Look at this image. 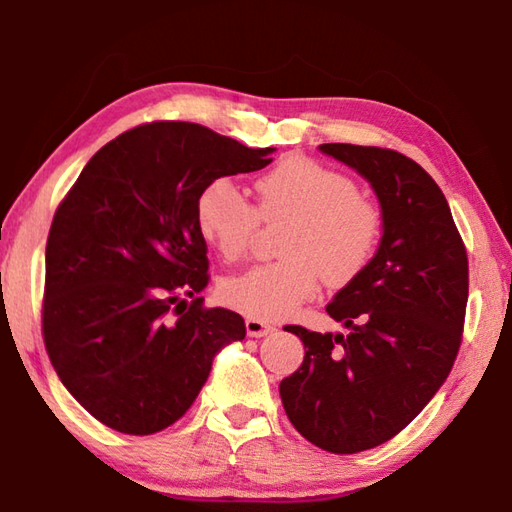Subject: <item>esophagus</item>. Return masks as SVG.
Masks as SVG:
<instances>
[{
    "mask_svg": "<svg viewBox=\"0 0 512 512\" xmlns=\"http://www.w3.org/2000/svg\"><path fill=\"white\" fill-rule=\"evenodd\" d=\"M273 329H275V325L266 323V320H259V318H246V332H248V336H255V339H259V336L271 334Z\"/></svg>",
    "mask_w": 512,
    "mask_h": 512,
    "instance_id": "obj_1",
    "label": "esophagus"
}]
</instances>
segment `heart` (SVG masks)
<instances>
[{
    "label": "heart",
    "instance_id": "b5f03b06",
    "mask_svg": "<svg viewBox=\"0 0 512 512\" xmlns=\"http://www.w3.org/2000/svg\"><path fill=\"white\" fill-rule=\"evenodd\" d=\"M250 205L228 178L196 198V225L225 262L246 257L259 219L291 221L282 262L255 266L221 284V300L250 318H284L314 298L325 280L343 287L366 271L381 239V212L343 173L307 158H287L257 178Z\"/></svg>",
    "mask_w": 512,
    "mask_h": 512
}]
</instances>
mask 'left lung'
<instances>
[{
  "label": "left lung",
  "instance_id": "left-lung-1",
  "mask_svg": "<svg viewBox=\"0 0 512 512\" xmlns=\"http://www.w3.org/2000/svg\"><path fill=\"white\" fill-rule=\"evenodd\" d=\"M318 149L368 180L381 241L327 305L348 336L284 327L305 343V359L280 397L309 443L357 454L400 433L445 384L461 348L467 253L445 194L418 162L379 146Z\"/></svg>",
  "mask_w": 512,
  "mask_h": 512
}]
</instances>
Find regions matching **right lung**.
I'll return each instance as SVG.
<instances>
[{
    "label": "right lung",
    "mask_w": 512,
    "mask_h": 512,
    "mask_svg": "<svg viewBox=\"0 0 512 512\" xmlns=\"http://www.w3.org/2000/svg\"><path fill=\"white\" fill-rule=\"evenodd\" d=\"M273 151L189 121H153L94 153L58 205L45 348L63 386L106 427L167 429L194 404L216 354L246 336L239 314L198 298L210 262L196 198L216 178L264 169Z\"/></svg>",
    "instance_id": "obj_1"
}]
</instances>
